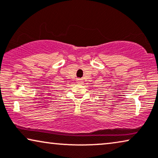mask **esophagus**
Wrapping results in <instances>:
<instances>
[{
  "instance_id": "34e87169",
  "label": "esophagus",
  "mask_w": 158,
  "mask_h": 158,
  "mask_svg": "<svg viewBox=\"0 0 158 158\" xmlns=\"http://www.w3.org/2000/svg\"><path fill=\"white\" fill-rule=\"evenodd\" d=\"M78 82H79V83H81V82H82V81H81L80 79H78Z\"/></svg>"
}]
</instances>
